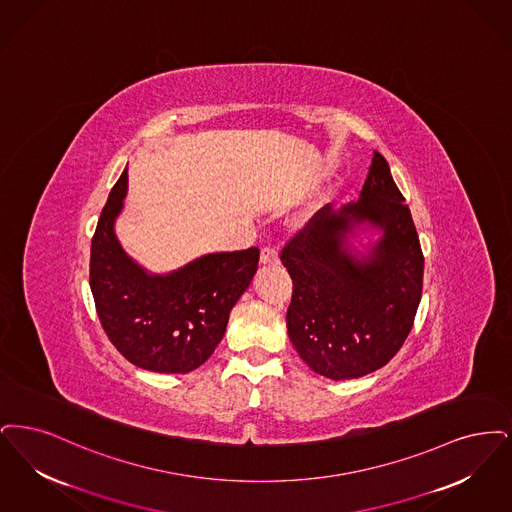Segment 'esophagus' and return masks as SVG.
Instances as JSON below:
<instances>
[{"mask_svg": "<svg viewBox=\"0 0 512 512\" xmlns=\"http://www.w3.org/2000/svg\"><path fill=\"white\" fill-rule=\"evenodd\" d=\"M260 264H279V252L273 246H264L260 254Z\"/></svg>", "mask_w": 512, "mask_h": 512, "instance_id": "esophagus-1", "label": "esophagus"}]
</instances>
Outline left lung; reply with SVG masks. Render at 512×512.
<instances>
[{
    "label": "left lung",
    "instance_id": "1",
    "mask_svg": "<svg viewBox=\"0 0 512 512\" xmlns=\"http://www.w3.org/2000/svg\"><path fill=\"white\" fill-rule=\"evenodd\" d=\"M363 219L385 235L359 263L343 239ZM281 262L292 279L290 342L317 375L363 377L398 354L421 302L424 256L384 156H373L361 199L338 214L331 204L317 210L283 246Z\"/></svg>",
    "mask_w": 512,
    "mask_h": 512
}]
</instances>
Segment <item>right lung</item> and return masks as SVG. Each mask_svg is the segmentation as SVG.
<instances>
[{"label": "right lung", "instance_id": "right-lung-1", "mask_svg": "<svg viewBox=\"0 0 512 512\" xmlns=\"http://www.w3.org/2000/svg\"><path fill=\"white\" fill-rule=\"evenodd\" d=\"M128 189L114 183L91 239L89 287L114 348L141 369L189 373L214 354L229 312L250 285L256 246L202 256L166 277L147 275L118 245L112 223Z\"/></svg>", "mask_w": 512, "mask_h": 512}]
</instances>
